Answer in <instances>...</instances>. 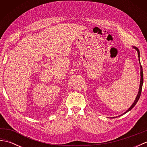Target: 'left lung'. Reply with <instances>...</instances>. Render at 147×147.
<instances>
[{
  "label": "left lung",
  "mask_w": 147,
  "mask_h": 147,
  "mask_svg": "<svg viewBox=\"0 0 147 147\" xmlns=\"http://www.w3.org/2000/svg\"><path fill=\"white\" fill-rule=\"evenodd\" d=\"M133 49H135L136 51H137V52H138V61H139V63H140V51H139V49L137 48V47H133ZM143 69H142V65L140 64V76H141V78H140V88H139V90H138V95H137V96H136V98H135V101H134V102H133V104L131 105V107L127 109V110L125 112H124L123 114H122L121 115H118V117H119V116H121V115H123V114H125L126 113H127V112H129V111H131V109L135 107V105L136 104V103L138 102V100H139V98H140V95H141V93H142V86H143ZM115 117H117V116L116 117H111V118H115Z\"/></svg>",
  "instance_id": "left-lung-1"
}]
</instances>
